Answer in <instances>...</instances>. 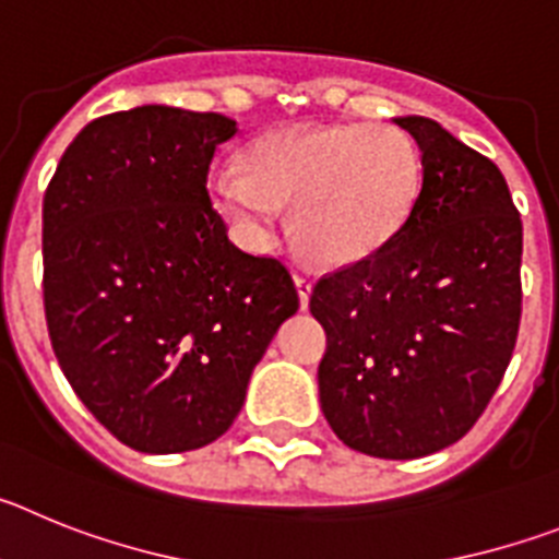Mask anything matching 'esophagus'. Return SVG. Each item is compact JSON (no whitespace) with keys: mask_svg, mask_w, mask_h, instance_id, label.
<instances>
[{"mask_svg":"<svg viewBox=\"0 0 559 559\" xmlns=\"http://www.w3.org/2000/svg\"><path fill=\"white\" fill-rule=\"evenodd\" d=\"M294 285H296V290H299V305H302V308H308V299H310V290H313V283H310L305 274H294Z\"/></svg>","mask_w":559,"mask_h":559,"instance_id":"1","label":"esophagus"}]
</instances>
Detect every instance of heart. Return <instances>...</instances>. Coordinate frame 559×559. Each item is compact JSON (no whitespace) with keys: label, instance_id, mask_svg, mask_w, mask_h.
I'll return each mask as SVG.
<instances>
[{"label":"heart","instance_id":"obj_1","mask_svg":"<svg viewBox=\"0 0 559 559\" xmlns=\"http://www.w3.org/2000/svg\"><path fill=\"white\" fill-rule=\"evenodd\" d=\"M423 159L394 126H310L265 133L243 170L215 167L210 199L237 243L263 251L280 235V206L305 251L328 265L369 260L406 226Z\"/></svg>","mask_w":559,"mask_h":559}]
</instances>
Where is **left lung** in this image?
I'll return each instance as SVG.
<instances>
[{"instance_id":"obj_1","label":"left lung","mask_w":559,"mask_h":559,"mask_svg":"<svg viewBox=\"0 0 559 559\" xmlns=\"http://www.w3.org/2000/svg\"><path fill=\"white\" fill-rule=\"evenodd\" d=\"M394 122L423 151L412 215L386 249L324 274L310 313L328 333L319 400L335 437L419 459L476 426L510 367L523 226L487 156L426 117Z\"/></svg>"}]
</instances>
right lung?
Returning <instances> with one entry per match:
<instances>
[{"instance_id":"obj_1","label":"right lung","mask_w":559,"mask_h":559,"mask_svg":"<svg viewBox=\"0 0 559 559\" xmlns=\"http://www.w3.org/2000/svg\"><path fill=\"white\" fill-rule=\"evenodd\" d=\"M235 133L212 111L106 114L44 192L49 341L83 406L133 451H195L229 431L299 310L288 269L237 249L206 192Z\"/></svg>"}]
</instances>
